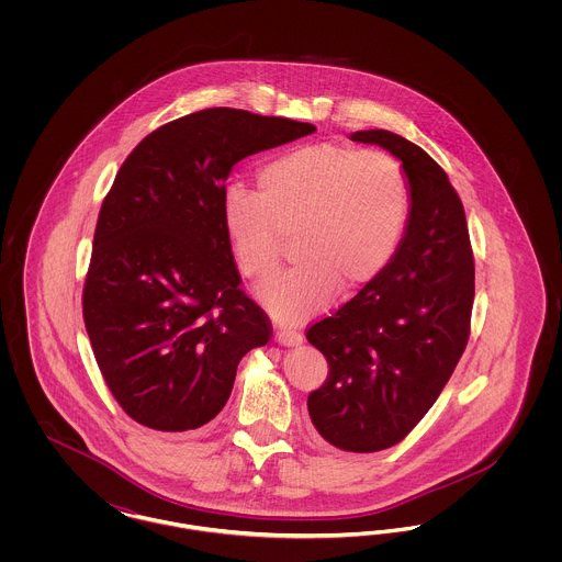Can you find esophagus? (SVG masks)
I'll return each mask as SVG.
<instances>
[{"mask_svg": "<svg viewBox=\"0 0 562 562\" xmlns=\"http://www.w3.org/2000/svg\"><path fill=\"white\" fill-rule=\"evenodd\" d=\"M276 341H278L280 346H289V348H293V346H301V344H303V335H301V333H296V330L280 328V330L276 333Z\"/></svg>", "mask_w": 562, "mask_h": 562, "instance_id": "obj_1", "label": "esophagus"}]
</instances>
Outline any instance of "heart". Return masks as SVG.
I'll use <instances>...</instances> for the list:
<instances>
[{
    "label": "heart",
    "instance_id": "obj_1",
    "mask_svg": "<svg viewBox=\"0 0 562 562\" xmlns=\"http://www.w3.org/2000/svg\"><path fill=\"white\" fill-rule=\"evenodd\" d=\"M259 193L232 186L223 229L241 276L263 280L278 266L280 234H294V268L261 289L276 321L321 314L335 294L367 291L392 268L408 232L413 198L401 161L385 151L316 143L268 161Z\"/></svg>",
    "mask_w": 562,
    "mask_h": 562
}]
</instances>
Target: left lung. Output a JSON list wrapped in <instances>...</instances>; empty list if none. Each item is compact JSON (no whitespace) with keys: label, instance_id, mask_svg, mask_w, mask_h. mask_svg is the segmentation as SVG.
Wrapping results in <instances>:
<instances>
[{"label":"left lung","instance_id":"8db88e82","mask_svg":"<svg viewBox=\"0 0 562 562\" xmlns=\"http://www.w3.org/2000/svg\"><path fill=\"white\" fill-rule=\"evenodd\" d=\"M349 138L381 145L402 161L413 211L392 268L307 328V341L328 362L307 411L328 445L374 453L424 419L468 346L474 252L457 191L419 145L390 131Z\"/></svg>","mask_w":562,"mask_h":562}]
</instances>
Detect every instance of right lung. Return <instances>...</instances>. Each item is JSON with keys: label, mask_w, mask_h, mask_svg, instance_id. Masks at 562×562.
<instances>
[{"label": "right lung", "mask_w": 562, "mask_h": 562, "mask_svg": "<svg viewBox=\"0 0 562 562\" xmlns=\"http://www.w3.org/2000/svg\"><path fill=\"white\" fill-rule=\"evenodd\" d=\"M316 133L289 117L213 108L147 134L109 189L81 293L109 392L145 428L214 419L244 353L271 337L240 289L221 200L238 161Z\"/></svg>", "instance_id": "right-lung-1"}]
</instances>
